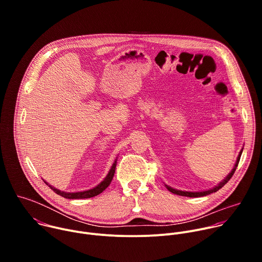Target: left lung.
Returning <instances> with one entry per match:
<instances>
[{"label": "left lung", "instance_id": "left-lung-1", "mask_svg": "<svg viewBox=\"0 0 262 262\" xmlns=\"http://www.w3.org/2000/svg\"><path fill=\"white\" fill-rule=\"evenodd\" d=\"M243 149L244 148H242V150L239 151V154H238V157H237V159H236V162H235V164H234V167H233V169L231 170V172L224 178L222 181H220V183H217L216 185H214L213 188H211V189H209V190H205V191H200V192H188V191H180V190H176V189H173V188H171L170 185H168V184H166L165 183V186L167 188V190L168 191H170L171 193H173V194H176V195H180V196H185V197H191V198H195V197H203V196H206V195H209V194H211V193H215L216 191H219L221 188H223L224 185H225L228 181H229V179L232 177V175L234 174V171L236 170V167H237V165H238V162H239V159H241V156H242V154H243Z\"/></svg>", "mask_w": 262, "mask_h": 262}]
</instances>
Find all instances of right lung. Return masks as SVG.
Wrapping results in <instances>:
<instances>
[{
  "label": "right lung",
  "instance_id": "1",
  "mask_svg": "<svg viewBox=\"0 0 262 262\" xmlns=\"http://www.w3.org/2000/svg\"><path fill=\"white\" fill-rule=\"evenodd\" d=\"M117 159H115L113 165L111 166L106 176L103 178V180H101L97 185H95L94 188L92 189H89V190H86V191H80V192H64V191H60L58 189H56L55 186L51 185L48 181H45V183H47L50 188L58 195L66 198V199H86V198H91V197H94V196H97L99 195L100 193H102L107 186L110 185L112 179H113L114 177V174H115V169H116V165H117Z\"/></svg>",
  "mask_w": 262,
  "mask_h": 262
}]
</instances>
